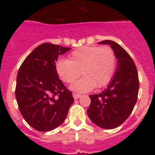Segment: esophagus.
<instances>
[{
    "label": "esophagus",
    "instance_id": "34e87169",
    "mask_svg": "<svg viewBox=\"0 0 155 155\" xmlns=\"http://www.w3.org/2000/svg\"><path fill=\"white\" fill-rule=\"evenodd\" d=\"M81 96V94H77V93H73V97H74V98L75 100L78 99V98H80Z\"/></svg>",
    "mask_w": 155,
    "mask_h": 155
}]
</instances>
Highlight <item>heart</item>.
<instances>
[{
  "label": "heart",
  "instance_id": "heart-1",
  "mask_svg": "<svg viewBox=\"0 0 155 155\" xmlns=\"http://www.w3.org/2000/svg\"><path fill=\"white\" fill-rule=\"evenodd\" d=\"M116 65L114 50L108 46H82L70 54L69 61L60 59L56 70L65 83L71 84L81 74V78L71 85V89L86 92L94 87H102L111 80Z\"/></svg>",
  "mask_w": 155,
  "mask_h": 155
}]
</instances>
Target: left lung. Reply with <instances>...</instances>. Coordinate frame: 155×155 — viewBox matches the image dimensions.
<instances>
[{"mask_svg":"<svg viewBox=\"0 0 155 155\" xmlns=\"http://www.w3.org/2000/svg\"><path fill=\"white\" fill-rule=\"evenodd\" d=\"M98 43L110 45L117 59V68L108 87L99 94L89 95L91 104L87 113L98 127L114 129L128 118L137 102L139 91L137 70L130 56L118 43L112 40Z\"/></svg>","mask_w":155,"mask_h":155,"instance_id":"left-lung-1","label":"left lung"}]
</instances>
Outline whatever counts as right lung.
<instances>
[{"mask_svg":"<svg viewBox=\"0 0 155 155\" xmlns=\"http://www.w3.org/2000/svg\"><path fill=\"white\" fill-rule=\"evenodd\" d=\"M70 50L48 42L39 45L18 72L15 96L20 113L29 126L40 132L61 125L74 101L56 70L59 56Z\"/></svg>","mask_w":155,"mask_h":155,"instance_id":"obj_1","label":"right lung"}]
</instances>
